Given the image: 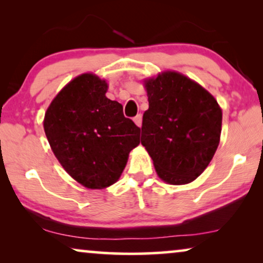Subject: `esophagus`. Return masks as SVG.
<instances>
[{
	"instance_id": "obj_1",
	"label": "esophagus",
	"mask_w": 263,
	"mask_h": 263,
	"mask_svg": "<svg viewBox=\"0 0 263 263\" xmlns=\"http://www.w3.org/2000/svg\"><path fill=\"white\" fill-rule=\"evenodd\" d=\"M134 123L138 125L139 128H141V125H142V116H141V115H138V116L134 117Z\"/></svg>"
}]
</instances>
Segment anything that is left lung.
<instances>
[{
  "mask_svg": "<svg viewBox=\"0 0 263 263\" xmlns=\"http://www.w3.org/2000/svg\"><path fill=\"white\" fill-rule=\"evenodd\" d=\"M148 110L142 117L141 143L158 177L167 184H188L213 159L220 142L222 111L200 84L175 70L147 78Z\"/></svg>",
  "mask_w": 263,
  "mask_h": 263,
  "instance_id": "8db88e82",
  "label": "left lung"
}]
</instances>
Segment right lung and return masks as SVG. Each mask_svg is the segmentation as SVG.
<instances>
[{
    "label": "right lung",
    "instance_id": "add662e5",
    "mask_svg": "<svg viewBox=\"0 0 263 263\" xmlns=\"http://www.w3.org/2000/svg\"><path fill=\"white\" fill-rule=\"evenodd\" d=\"M105 79L84 73L70 80L45 111L44 132L53 154L71 178L88 189L120 179L140 128L105 96Z\"/></svg>",
    "mask_w": 263,
    "mask_h": 263
}]
</instances>
